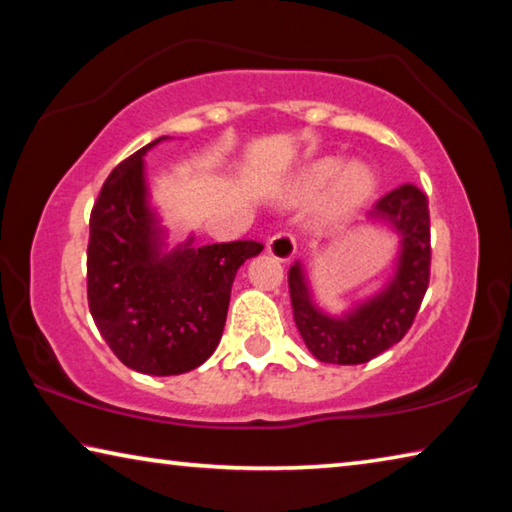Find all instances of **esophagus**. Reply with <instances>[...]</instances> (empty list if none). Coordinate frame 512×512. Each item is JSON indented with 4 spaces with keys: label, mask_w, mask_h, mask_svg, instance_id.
<instances>
[{
    "label": "esophagus",
    "mask_w": 512,
    "mask_h": 512,
    "mask_svg": "<svg viewBox=\"0 0 512 512\" xmlns=\"http://www.w3.org/2000/svg\"><path fill=\"white\" fill-rule=\"evenodd\" d=\"M266 253L275 257L277 262H289L296 255V239L289 232H275L273 237L266 241Z\"/></svg>",
    "instance_id": "34e87169"
}]
</instances>
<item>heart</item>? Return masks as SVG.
Returning <instances> with one entry per match:
<instances>
[{
  "label": "heart",
  "instance_id": "obj_1",
  "mask_svg": "<svg viewBox=\"0 0 512 512\" xmlns=\"http://www.w3.org/2000/svg\"><path fill=\"white\" fill-rule=\"evenodd\" d=\"M327 196L323 203L325 219H343L357 210H361L377 192V173L366 162H348L341 158H320L311 162L293 187V201L309 203L325 192Z\"/></svg>",
  "mask_w": 512,
  "mask_h": 512
}]
</instances>
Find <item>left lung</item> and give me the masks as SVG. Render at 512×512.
I'll return each instance as SVG.
<instances>
[{"label": "left lung", "instance_id": "obj_1", "mask_svg": "<svg viewBox=\"0 0 512 512\" xmlns=\"http://www.w3.org/2000/svg\"><path fill=\"white\" fill-rule=\"evenodd\" d=\"M366 223L397 237L393 271L370 296L354 300L341 314H329L314 300L305 266L289 268L293 320L318 361L357 366L400 343L409 332L429 287V205L418 187L402 185L379 198Z\"/></svg>", "mask_w": 512, "mask_h": 512}]
</instances>
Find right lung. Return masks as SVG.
Listing matches in <instances>:
<instances>
[{
	"label": "right lung",
	"instance_id": "obj_1",
	"mask_svg": "<svg viewBox=\"0 0 512 512\" xmlns=\"http://www.w3.org/2000/svg\"><path fill=\"white\" fill-rule=\"evenodd\" d=\"M158 137L117 164L90 216L88 302L110 350L144 375H183L212 357L228 316L239 266L262 253L259 241L169 248L151 203L144 155Z\"/></svg>",
	"mask_w": 512,
	"mask_h": 512
}]
</instances>
